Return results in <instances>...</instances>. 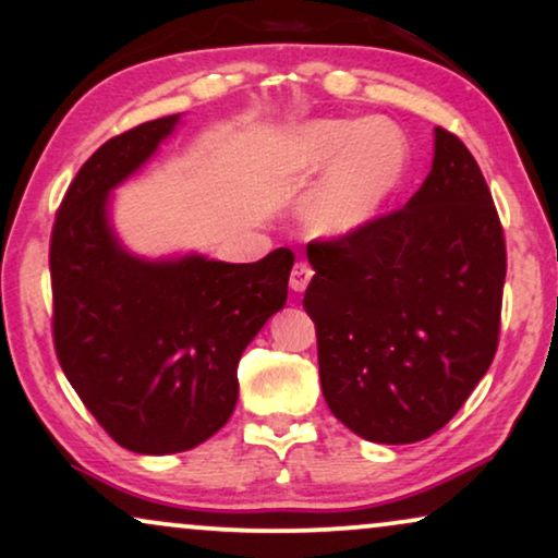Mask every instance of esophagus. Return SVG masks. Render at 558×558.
I'll list each match as a JSON object with an SVG mask.
<instances>
[{
	"mask_svg": "<svg viewBox=\"0 0 558 558\" xmlns=\"http://www.w3.org/2000/svg\"><path fill=\"white\" fill-rule=\"evenodd\" d=\"M311 278H314V270H311V265L295 263L293 270H291V291L303 293L308 288Z\"/></svg>",
	"mask_w": 558,
	"mask_h": 558,
	"instance_id": "34e87169",
	"label": "esophagus"
}]
</instances>
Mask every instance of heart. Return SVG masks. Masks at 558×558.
Segmentation results:
<instances>
[{"label": "heart", "instance_id": "b5f03b06", "mask_svg": "<svg viewBox=\"0 0 558 558\" xmlns=\"http://www.w3.org/2000/svg\"><path fill=\"white\" fill-rule=\"evenodd\" d=\"M408 140L385 119H311L275 145V173L303 183L324 173L301 209V221L322 242L365 232L403 183Z\"/></svg>", "mask_w": 558, "mask_h": 558}]
</instances>
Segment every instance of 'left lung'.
Returning a JSON list of instances; mask_svg holds the SVG:
<instances>
[{
	"label": "left lung",
	"mask_w": 558,
	"mask_h": 558,
	"mask_svg": "<svg viewBox=\"0 0 558 558\" xmlns=\"http://www.w3.org/2000/svg\"><path fill=\"white\" fill-rule=\"evenodd\" d=\"M308 263L329 411L375 444L447 426L493 365L505 283L500 219L462 140L436 128L411 202L352 240L308 244Z\"/></svg>",
	"instance_id": "left-lung-1"
}]
</instances>
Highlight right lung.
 Segmentation results:
<instances>
[{"label":"right lung","instance_id":"right-lung-1","mask_svg":"<svg viewBox=\"0 0 558 558\" xmlns=\"http://www.w3.org/2000/svg\"><path fill=\"white\" fill-rule=\"evenodd\" d=\"M170 114L111 137L65 193L50 240L53 337L65 377L135 454L189 451L234 413L240 356L288 301L293 252L221 263L145 257L119 240L111 196L173 135Z\"/></svg>","mask_w":558,"mask_h":558}]
</instances>
